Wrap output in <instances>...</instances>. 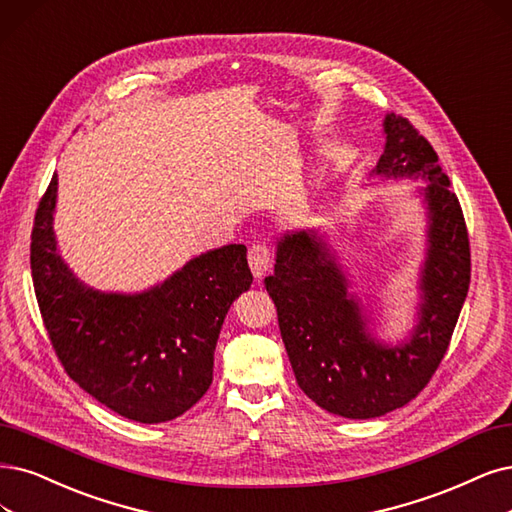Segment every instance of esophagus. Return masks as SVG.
<instances>
[{"label": "esophagus", "mask_w": 512, "mask_h": 512, "mask_svg": "<svg viewBox=\"0 0 512 512\" xmlns=\"http://www.w3.org/2000/svg\"><path fill=\"white\" fill-rule=\"evenodd\" d=\"M249 266L253 270L255 278H261L272 268V249L268 244H253L249 249Z\"/></svg>", "instance_id": "esophagus-1"}]
</instances>
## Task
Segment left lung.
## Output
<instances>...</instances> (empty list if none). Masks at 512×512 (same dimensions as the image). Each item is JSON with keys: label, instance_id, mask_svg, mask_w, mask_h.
<instances>
[{"label": "left lung", "instance_id": "obj_1", "mask_svg": "<svg viewBox=\"0 0 512 512\" xmlns=\"http://www.w3.org/2000/svg\"><path fill=\"white\" fill-rule=\"evenodd\" d=\"M386 149L375 173L426 177L430 249L422 276L420 325L403 346L382 348L367 333L346 278L312 232L278 242L274 274L263 280L299 388L329 413L380 418L413 401L439 369L470 285V242L458 196L437 151L403 116H386Z\"/></svg>", "mask_w": 512, "mask_h": 512}]
</instances>
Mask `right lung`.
<instances>
[{"mask_svg": "<svg viewBox=\"0 0 512 512\" xmlns=\"http://www.w3.org/2000/svg\"><path fill=\"white\" fill-rule=\"evenodd\" d=\"M54 204L56 175L31 232L33 289L56 358L75 384L128 420L179 418L211 386L223 318L253 282L246 246L200 255L147 293L105 295L84 289L54 253Z\"/></svg>", "mask_w": 512, "mask_h": 512, "instance_id": "1", "label": "right lung"}]
</instances>
